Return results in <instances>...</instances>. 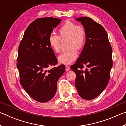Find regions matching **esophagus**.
<instances>
[{"mask_svg":"<svg viewBox=\"0 0 126 126\" xmlns=\"http://www.w3.org/2000/svg\"><path fill=\"white\" fill-rule=\"evenodd\" d=\"M69 69H70V68H69V66L65 65V71H69Z\"/></svg>","mask_w":126,"mask_h":126,"instance_id":"esophagus-1","label":"esophagus"}]
</instances>
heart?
<instances>
[{
    "mask_svg": "<svg viewBox=\"0 0 126 126\" xmlns=\"http://www.w3.org/2000/svg\"><path fill=\"white\" fill-rule=\"evenodd\" d=\"M58 32L59 36L54 34L49 35V44L55 52L59 53L61 49V38H68L67 47L69 48L59 55L58 60L61 64H69L77 58V49H82L86 44V31L83 27L67 20L59 29Z\"/></svg>",
    "mask_w": 126,
    "mask_h": 126,
    "instance_id": "obj_1",
    "label": "heart"
}]
</instances>
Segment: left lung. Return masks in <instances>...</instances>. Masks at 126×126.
Wrapping results in <instances>:
<instances>
[{"mask_svg":"<svg viewBox=\"0 0 126 126\" xmlns=\"http://www.w3.org/2000/svg\"><path fill=\"white\" fill-rule=\"evenodd\" d=\"M86 32V42L79 58L71 68L76 74L75 86L83 99L91 100L107 86L113 65L112 49L104 28L89 17L76 19ZM84 66L86 69L83 70Z\"/></svg>","mask_w":126,"mask_h":126,"instance_id":"left-lung-1","label":"left lung"}]
</instances>
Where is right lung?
Masks as SVG:
<instances>
[{
    "label": "right lung",
    "instance_id": "1",
    "mask_svg": "<svg viewBox=\"0 0 126 126\" xmlns=\"http://www.w3.org/2000/svg\"><path fill=\"white\" fill-rule=\"evenodd\" d=\"M61 20L52 17L35 19L25 30L18 48L16 66L20 84L30 96L41 103L54 97L57 81L65 72L64 65L48 70L57 63L48 38Z\"/></svg>",
    "mask_w": 126,
    "mask_h": 126
}]
</instances>
